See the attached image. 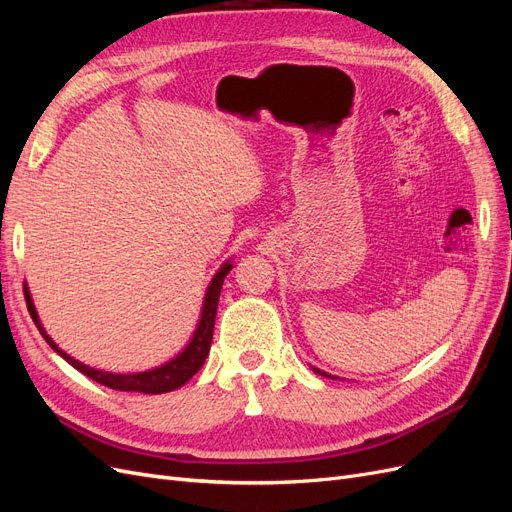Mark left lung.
Segmentation results:
<instances>
[{
    "label": "left lung",
    "mask_w": 512,
    "mask_h": 512,
    "mask_svg": "<svg viewBox=\"0 0 512 512\" xmlns=\"http://www.w3.org/2000/svg\"><path fill=\"white\" fill-rule=\"evenodd\" d=\"M314 371H316V374H320V376H324V378H333L331 374H327V371H322V369H316V367H312Z\"/></svg>",
    "instance_id": "left-lung-1"
}]
</instances>
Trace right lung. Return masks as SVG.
<instances>
[{"instance_id": "1", "label": "right lung", "mask_w": 512, "mask_h": 512, "mask_svg": "<svg viewBox=\"0 0 512 512\" xmlns=\"http://www.w3.org/2000/svg\"><path fill=\"white\" fill-rule=\"evenodd\" d=\"M232 269V262L230 258L224 262V265L218 269L211 277V282L207 286L205 292V299H203V309H200V318L196 324V331L192 333L190 342L185 344V348L173 356V359L153 367V369H145V371H136V374H113V371H104V369H96V367H89L81 361H76L74 356H70L68 352L61 350L51 335L46 333V329L42 327V322L38 318L36 312V305L32 299V292H29L27 284H25V301H27V309L29 314H32L34 322L38 331L42 333V337L46 339V344H49L61 359H66L74 369H79L81 374H85L87 378L96 380L108 389H115V391H130V393H145V395H160V393H168V391H175L179 386H183L188 382L196 371L203 367L209 348H211V339H213V324H215V312H218V301H220V292H222V284H224V277L228 275V271Z\"/></svg>"}]
</instances>
